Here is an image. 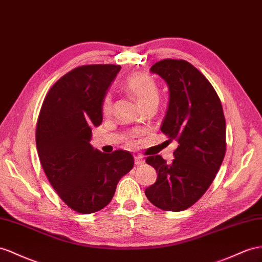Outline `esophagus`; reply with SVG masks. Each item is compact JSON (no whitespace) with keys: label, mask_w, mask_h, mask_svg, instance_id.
<instances>
[{"label":"esophagus","mask_w":262,"mask_h":262,"mask_svg":"<svg viewBox=\"0 0 262 262\" xmlns=\"http://www.w3.org/2000/svg\"><path fill=\"white\" fill-rule=\"evenodd\" d=\"M144 159L142 158V157H139V156H136L135 157V165L136 166H140V165H144Z\"/></svg>","instance_id":"1"}]
</instances>
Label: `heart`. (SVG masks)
Here are the masks:
<instances>
[{
  "label": "heart",
  "instance_id": "heart-1",
  "mask_svg": "<svg viewBox=\"0 0 262 262\" xmlns=\"http://www.w3.org/2000/svg\"><path fill=\"white\" fill-rule=\"evenodd\" d=\"M125 90L137 100L139 106L145 107L149 104H158L159 89L158 85L151 76L147 74L136 73L132 74L126 78L124 83ZM113 99L111 94H105L100 102V110L104 114H108L112 111ZM128 144H134V139L129 138Z\"/></svg>",
  "mask_w": 262,
  "mask_h": 262
}]
</instances>
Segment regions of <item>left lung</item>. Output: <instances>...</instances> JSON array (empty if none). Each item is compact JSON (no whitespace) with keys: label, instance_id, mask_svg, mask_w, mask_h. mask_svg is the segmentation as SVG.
<instances>
[{"label":"left lung","instance_id":"left-lung-1","mask_svg":"<svg viewBox=\"0 0 262 262\" xmlns=\"http://www.w3.org/2000/svg\"><path fill=\"white\" fill-rule=\"evenodd\" d=\"M165 79L169 102L162 130L178 147L171 164L160 156L146 163L156 169V183L145 189L150 203L166 211H182L203 197L226 154V120L216 91L195 66L167 58L150 67Z\"/></svg>","mask_w":262,"mask_h":262}]
</instances>
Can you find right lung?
I'll list each match as a JSON object with an SVG mask.
<instances>
[{"mask_svg": "<svg viewBox=\"0 0 262 262\" xmlns=\"http://www.w3.org/2000/svg\"><path fill=\"white\" fill-rule=\"evenodd\" d=\"M119 65H84L51 87L39 112L36 148L50 184L64 203L92 213L111 203L134 157L125 150L104 154L90 144L92 127L103 122L100 102Z\"/></svg>", "mask_w": 262, "mask_h": 262, "instance_id": "obj_1", "label": "right lung"}]
</instances>
